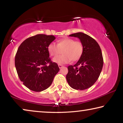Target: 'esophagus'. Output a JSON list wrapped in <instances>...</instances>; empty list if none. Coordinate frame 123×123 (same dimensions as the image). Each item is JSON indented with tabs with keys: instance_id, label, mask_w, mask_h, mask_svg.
<instances>
[{
	"instance_id": "obj_1",
	"label": "esophagus",
	"mask_w": 123,
	"mask_h": 123,
	"mask_svg": "<svg viewBox=\"0 0 123 123\" xmlns=\"http://www.w3.org/2000/svg\"><path fill=\"white\" fill-rule=\"evenodd\" d=\"M58 66H59V67L60 68H62L63 67V66L62 65H61V64H58Z\"/></svg>"
}]
</instances>
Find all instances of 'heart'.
<instances>
[{
	"label": "heart",
	"mask_w": 123,
	"mask_h": 123,
	"mask_svg": "<svg viewBox=\"0 0 123 123\" xmlns=\"http://www.w3.org/2000/svg\"><path fill=\"white\" fill-rule=\"evenodd\" d=\"M50 55L56 56L62 53L63 55L54 58L53 61L59 64L68 63L72 60L76 61L81 56L84 48L82 43L69 38H64L58 41L57 44L51 43L48 47Z\"/></svg>",
	"instance_id": "1"
}]
</instances>
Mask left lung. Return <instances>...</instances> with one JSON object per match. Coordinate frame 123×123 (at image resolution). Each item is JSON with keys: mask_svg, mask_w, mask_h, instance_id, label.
I'll return each mask as SVG.
<instances>
[{"mask_svg": "<svg viewBox=\"0 0 123 123\" xmlns=\"http://www.w3.org/2000/svg\"><path fill=\"white\" fill-rule=\"evenodd\" d=\"M69 36L79 38L84 50L77 63L68 67L66 79L72 88L84 90L94 85L100 76L104 63L102 52L97 41L87 34L77 32Z\"/></svg>", "mask_w": 123, "mask_h": 123, "instance_id": "1", "label": "left lung"}]
</instances>
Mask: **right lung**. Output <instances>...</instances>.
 <instances>
[{"mask_svg": "<svg viewBox=\"0 0 123 123\" xmlns=\"http://www.w3.org/2000/svg\"><path fill=\"white\" fill-rule=\"evenodd\" d=\"M53 35L38 34L29 37L20 45L15 57L18 77L27 88L41 92L51 85L60 70L53 62L48 50L49 44L55 39Z\"/></svg>", "mask_w": 123, "mask_h": 123, "instance_id": "1", "label": "right lung"}]
</instances>
